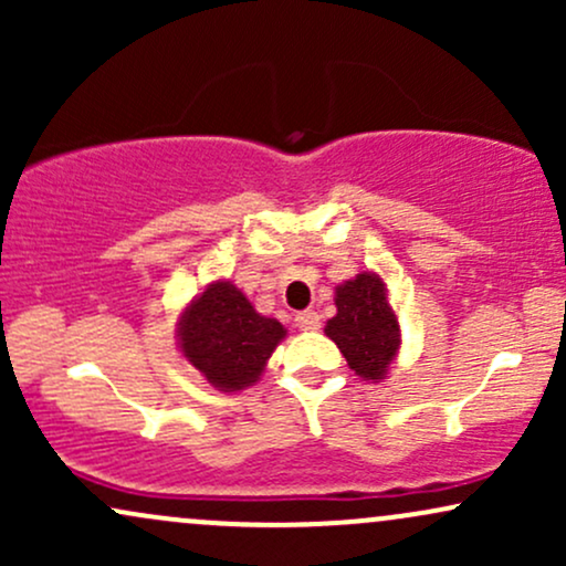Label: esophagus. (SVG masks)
Segmentation results:
<instances>
[{
    "mask_svg": "<svg viewBox=\"0 0 566 566\" xmlns=\"http://www.w3.org/2000/svg\"><path fill=\"white\" fill-rule=\"evenodd\" d=\"M295 327L303 329V333H316L322 327V316L316 311H301L295 316Z\"/></svg>",
    "mask_w": 566,
    "mask_h": 566,
    "instance_id": "obj_1",
    "label": "esophagus"
}]
</instances>
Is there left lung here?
<instances>
[{
	"label": "left lung",
	"instance_id": "8db88e82",
	"mask_svg": "<svg viewBox=\"0 0 566 566\" xmlns=\"http://www.w3.org/2000/svg\"><path fill=\"white\" fill-rule=\"evenodd\" d=\"M335 305L337 314L324 333L335 340L359 378L386 380L388 367L399 354L401 333L382 279L373 271L356 274L335 290Z\"/></svg>",
	"mask_w": 566,
	"mask_h": 566
}]
</instances>
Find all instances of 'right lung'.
I'll list each match as a JSON object with an SVG mask.
<instances>
[{
    "label": "right lung",
    "mask_w": 566,
    "mask_h": 566,
    "mask_svg": "<svg viewBox=\"0 0 566 566\" xmlns=\"http://www.w3.org/2000/svg\"><path fill=\"white\" fill-rule=\"evenodd\" d=\"M282 322L255 311L231 282H212L178 319V346L218 391H242L261 378L265 361L284 340Z\"/></svg>",
    "instance_id": "right-lung-1"
}]
</instances>
